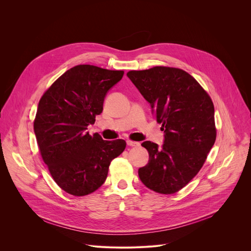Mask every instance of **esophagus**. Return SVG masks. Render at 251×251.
Returning <instances> with one entry per match:
<instances>
[{"label":"esophagus","mask_w":251,"mask_h":251,"mask_svg":"<svg viewBox=\"0 0 251 251\" xmlns=\"http://www.w3.org/2000/svg\"><path fill=\"white\" fill-rule=\"evenodd\" d=\"M127 146L129 147H138L139 146V142L137 141H132V140H127Z\"/></svg>","instance_id":"34e87169"}]
</instances>
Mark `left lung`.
I'll return each instance as SVG.
<instances>
[{
	"instance_id": "1",
	"label": "left lung",
	"mask_w": 251,
	"mask_h": 251,
	"mask_svg": "<svg viewBox=\"0 0 251 251\" xmlns=\"http://www.w3.org/2000/svg\"><path fill=\"white\" fill-rule=\"evenodd\" d=\"M128 78L162 123L164 143H141L150 161L138 175L148 188L173 194L200 172L216 141L215 108L205 90L187 72L156 66L129 71Z\"/></svg>"
}]
</instances>
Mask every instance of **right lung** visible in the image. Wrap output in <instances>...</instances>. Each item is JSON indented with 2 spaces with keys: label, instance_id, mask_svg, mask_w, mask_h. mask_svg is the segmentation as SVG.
Here are the masks:
<instances>
[{
  "label": "right lung",
  "instance_id": "obj_1",
  "mask_svg": "<svg viewBox=\"0 0 251 251\" xmlns=\"http://www.w3.org/2000/svg\"><path fill=\"white\" fill-rule=\"evenodd\" d=\"M123 74L92 65L75 66L38 102L33 128L39 151L55 182L72 195L83 196L100 188L112 160L126 148L123 139L103 140L87 131L102 112L108 91Z\"/></svg>",
  "mask_w": 251,
  "mask_h": 251
}]
</instances>
